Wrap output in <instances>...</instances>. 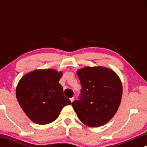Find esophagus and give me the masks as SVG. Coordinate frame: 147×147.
<instances>
[{
  "label": "esophagus",
  "instance_id": "obj_1",
  "mask_svg": "<svg viewBox=\"0 0 147 147\" xmlns=\"http://www.w3.org/2000/svg\"><path fill=\"white\" fill-rule=\"evenodd\" d=\"M74 100H75V98H74V97H72V98H70V101H71V102H73Z\"/></svg>",
  "mask_w": 147,
  "mask_h": 147
}]
</instances>
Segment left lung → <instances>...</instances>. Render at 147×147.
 Returning <instances> with one entry per match:
<instances>
[{
	"label": "left lung",
	"mask_w": 147,
	"mask_h": 147,
	"mask_svg": "<svg viewBox=\"0 0 147 147\" xmlns=\"http://www.w3.org/2000/svg\"><path fill=\"white\" fill-rule=\"evenodd\" d=\"M81 84L80 100L72 106L81 122L99 127L112 119L120 105L122 84L119 76L109 68L87 66L77 71Z\"/></svg>",
	"instance_id": "obj_1"
}]
</instances>
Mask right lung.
<instances>
[{
    "label": "right lung",
    "instance_id": "1",
    "mask_svg": "<svg viewBox=\"0 0 147 147\" xmlns=\"http://www.w3.org/2000/svg\"><path fill=\"white\" fill-rule=\"evenodd\" d=\"M62 75L55 69H38L25 74L18 82L16 99L33 122L50 124L58 118L64 106L71 104L59 83Z\"/></svg>",
    "mask_w": 147,
    "mask_h": 147
}]
</instances>
